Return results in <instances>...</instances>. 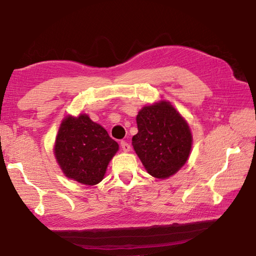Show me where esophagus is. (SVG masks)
Here are the masks:
<instances>
[{
    "label": "esophagus",
    "mask_w": 256,
    "mask_h": 256,
    "mask_svg": "<svg viewBox=\"0 0 256 256\" xmlns=\"http://www.w3.org/2000/svg\"><path fill=\"white\" fill-rule=\"evenodd\" d=\"M120 146H122V148L124 152H129L130 148H131L130 145L126 141H122L120 142Z\"/></svg>",
    "instance_id": "esophagus-1"
}]
</instances>
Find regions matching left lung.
Masks as SVG:
<instances>
[{"label": "left lung", "mask_w": 256, "mask_h": 256, "mask_svg": "<svg viewBox=\"0 0 256 256\" xmlns=\"http://www.w3.org/2000/svg\"><path fill=\"white\" fill-rule=\"evenodd\" d=\"M138 134L134 148L152 176L173 175L187 161L192 136L188 124L173 106L161 102L144 106L136 116Z\"/></svg>", "instance_id": "1"}]
</instances>
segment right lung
Here are the masks:
<instances>
[{
    "mask_svg": "<svg viewBox=\"0 0 256 256\" xmlns=\"http://www.w3.org/2000/svg\"><path fill=\"white\" fill-rule=\"evenodd\" d=\"M118 150L106 130L88 115L68 116L60 127L54 152L64 174L94 186L102 180L110 160Z\"/></svg>",
    "mask_w": 256,
    "mask_h": 256,
    "instance_id": "add662e5",
    "label": "right lung"
}]
</instances>
